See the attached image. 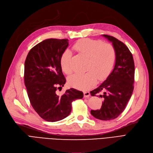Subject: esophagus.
<instances>
[{
	"mask_svg": "<svg viewBox=\"0 0 153 153\" xmlns=\"http://www.w3.org/2000/svg\"><path fill=\"white\" fill-rule=\"evenodd\" d=\"M83 94H84V97L85 98H87V97H89L91 96V94L89 92H83Z\"/></svg>",
	"mask_w": 153,
	"mask_h": 153,
	"instance_id": "esophagus-1",
	"label": "esophagus"
}]
</instances>
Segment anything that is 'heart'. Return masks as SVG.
Masks as SVG:
<instances>
[{"instance_id": "obj_1", "label": "heart", "mask_w": 153, "mask_h": 153, "mask_svg": "<svg viewBox=\"0 0 153 153\" xmlns=\"http://www.w3.org/2000/svg\"><path fill=\"white\" fill-rule=\"evenodd\" d=\"M73 49L87 57L84 73H76L68 79L71 87L80 90H87L98 81L105 80L111 73L117 58L114 46L109 43H103L102 40L83 39L75 44ZM71 54L65 51L60 58L62 71L70 75L73 72L71 62Z\"/></svg>"}]
</instances>
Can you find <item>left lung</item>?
Segmentation results:
<instances>
[{
    "mask_svg": "<svg viewBox=\"0 0 153 153\" xmlns=\"http://www.w3.org/2000/svg\"><path fill=\"white\" fill-rule=\"evenodd\" d=\"M111 42L117 53L113 71L101 85L91 92L92 96L102 92L101 108L91 110L97 119L111 120L117 118L126 108L134 91L135 66L132 54L122 42L108 35H102Z\"/></svg>",
    "mask_w": 153,
    "mask_h": 153,
    "instance_id": "obj_1",
    "label": "left lung"
}]
</instances>
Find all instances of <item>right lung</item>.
<instances>
[{"label": "right lung", "instance_id": "right-lung-1", "mask_svg": "<svg viewBox=\"0 0 153 153\" xmlns=\"http://www.w3.org/2000/svg\"><path fill=\"white\" fill-rule=\"evenodd\" d=\"M68 45V39L45 40L30 51L25 62L24 82L30 103L47 122H57L67 117L71 113L72 102L83 97L82 91L73 88L62 96L57 94V89L66 83L60 58Z\"/></svg>", "mask_w": 153, "mask_h": 153}]
</instances>
